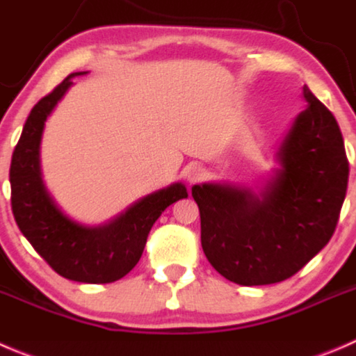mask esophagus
Instances as JSON below:
<instances>
[{
    "label": "esophagus",
    "instance_id": "obj_1",
    "mask_svg": "<svg viewBox=\"0 0 356 356\" xmlns=\"http://www.w3.org/2000/svg\"><path fill=\"white\" fill-rule=\"evenodd\" d=\"M203 175H205V172H203V168L200 167V165H193V167L188 168V182H189V184H195V182L202 181Z\"/></svg>",
    "mask_w": 356,
    "mask_h": 356
}]
</instances>
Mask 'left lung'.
Segmentation results:
<instances>
[{"label": "left lung", "instance_id": "8db88e82", "mask_svg": "<svg viewBox=\"0 0 356 356\" xmlns=\"http://www.w3.org/2000/svg\"><path fill=\"white\" fill-rule=\"evenodd\" d=\"M308 106L278 146L261 186H193L210 264L238 285L284 282L332 238L348 188L344 140L332 113L302 86Z\"/></svg>", "mask_w": 356, "mask_h": 356}]
</instances>
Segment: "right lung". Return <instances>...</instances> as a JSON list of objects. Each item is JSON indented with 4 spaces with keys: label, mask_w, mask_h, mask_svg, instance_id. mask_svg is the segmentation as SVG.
Instances as JSON below:
<instances>
[{
    "label": "right lung",
    "mask_w": 356,
    "mask_h": 356,
    "mask_svg": "<svg viewBox=\"0 0 356 356\" xmlns=\"http://www.w3.org/2000/svg\"><path fill=\"white\" fill-rule=\"evenodd\" d=\"M79 74L86 72L69 74L27 116L10 165L12 210L24 236L60 277L81 284H111L134 270L153 224L168 205L188 198V189L175 182L99 226L76 222L58 209L43 181L41 137L47 118Z\"/></svg>",
    "instance_id": "obj_1"
}]
</instances>
